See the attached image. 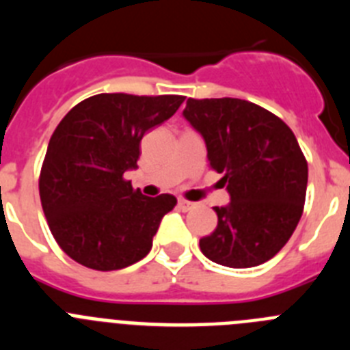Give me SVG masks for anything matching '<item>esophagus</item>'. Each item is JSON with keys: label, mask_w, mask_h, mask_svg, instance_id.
<instances>
[{"label": "esophagus", "mask_w": 350, "mask_h": 350, "mask_svg": "<svg viewBox=\"0 0 350 350\" xmlns=\"http://www.w3.org/2000/svg\"><path fill=\"white\" fill-rule=\"evenodd\" d=\"M194 206V203H191V202H185V200H178V208L180 210H191Z\"/></svg>", "instance_id": "esophagus-1"}]
</instances>
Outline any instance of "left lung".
Here are the masks:
<instances>
[{
	"label": "left lung",
	"mask_w": 350,
	"mask_h": 350,
	"mask_svg": "<svg viewBox=\"0 0 350 350\" xmlns=\"http://www.w3.org/2000/svg\"><path fill=\"white\" fill-rule=\"evenodd\" d=\"M182 116L205 140L210 168L222 173L231 200L213 206L217 228L200 249L222 267L267 262L286 245L305 205L308 166L295 133L238 98H189Z\"/></svg>",
	"instance_id": "obj_1"
}]
</instances>
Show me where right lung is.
<instances>
[{
  "mask_svg": "<svg viewBox=\"0 0 350 350\" xmlns=\"http://www.w3.org/2000/svg\"><path fill=\"white\" fill-rule=\"evenodd\" d=\"M182 101L175 94H96L55 128L40 173V200L55 242L73 261L112 271L152 249L177 198L144 196L122 175L138 168L145 133L168 120Z\"/></svg>",
  "mask_w": 350,
  "mask_h": 350,
  "instance_id": "add662e5",
  "label": "right lung"
}]
</instances>
